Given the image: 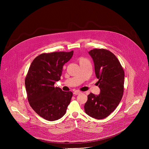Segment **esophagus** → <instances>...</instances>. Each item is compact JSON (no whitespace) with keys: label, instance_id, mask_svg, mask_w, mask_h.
<instances>
[{"label":"esophagus","instance_id":"obj_1","mask_svg":"<svg viewBox=\"0 0 149 149\" xmlns=\"http://www.w3.org/2000/svg\"><path fill=\"white\" fill-rule=\"evenodd\" d=\"M80 93H81V91H77H77H75L74 92V93H73V94H74V95H78V94H79Z\"/></svg>","mask_w":149,"mask_h":149}]
</instances>
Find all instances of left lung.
<instances>
[{"label": "left lung", "instance_id": "obj_1", "mask_svg": "<svg viewBox=\"0 0 149 149\" xmlns=\"http://www.w3.org/2000/svg\"><path fill=\"white\" fill-rule=\"evenodd\" d=\"M93 58L97 85L100 93H90L85 104V112L95 119H103L117 108L124 93V72L117 58L110 51L94 49L88 52Z\"/></svg>", "mask_w": 149, "mask_h": 149}]
</instances>
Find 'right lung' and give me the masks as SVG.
I'll list each match as a JSON object with an SVG mask.
<instances>
[{
	"mask_svg": "<svg viewBox=\"0 0 149 149\" xmlns=\"http://www.w3.org/2000/svg\"><path fill=\"white\" fill-rule=\"evenodd\" d=\"M74 51L42 54L36 56L29 68L25 87L31 107L40 117L54 121L64 116L72 93L54 87L60 80L63 65L72 58Z\"/></svg>",
	"mask_w": 149,
	"mask_h": 149,
	"instance_id": "add662e5",
	"label": "right lung"
}]
</instances>
